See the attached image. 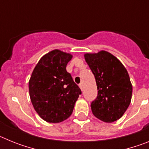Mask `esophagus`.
Segmentation results:
<instances>
[{"mask_svg":"<svg viewBox=\"0 0 149 149\" xmlns=\"http://www.w3.org/2000/svg\"><path fill=\"white\" fill-rule=\"evenodd\" d=\"M79 86H80V88H81V90H83V87H84V85H83V84H80Z\"/></svg>","mask_w":149,"mask_h":149,"instance_id":"obj_1","label":"esophagus"}]
</instances>
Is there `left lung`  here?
<instances>
[{"instance_id":"obj_1","label":"left lung","mask_w":149,"mask_h":149,"mask_svg":"<svg viewBox=\"0 0 149 149\" xmlns=\"http://www.w3.org/2000/svg\"><path fill=\"white\" fill-rule=\"evenodd\" d=\"M84 58L95 78L98 96L91 104L93 115L105 122L118 120L125 113L132 97L127 69L106 51L86 53Z\"/></svg>"}]
</instances>
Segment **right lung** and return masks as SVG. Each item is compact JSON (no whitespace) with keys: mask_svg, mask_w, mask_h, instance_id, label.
Returning a JSON list of instances; mask_svg holds the SVG:
<instances>
[{"mask_svg":"<svg viewBox=\"0 0 149 149\" xmlns=\"http://www.w3.org/2000/svg\"><path fill=\"white\" fill-rule=\"evenodd\" d=\"M72 55L58 49L39 60L29 81V93L38 115L45 122L59 123L72 115L81 90L66 71Z\"/></svg>","mask_w":149,"mask_h":149,"instance_id":"obj_1","label":"right lung"}]
</instances>
